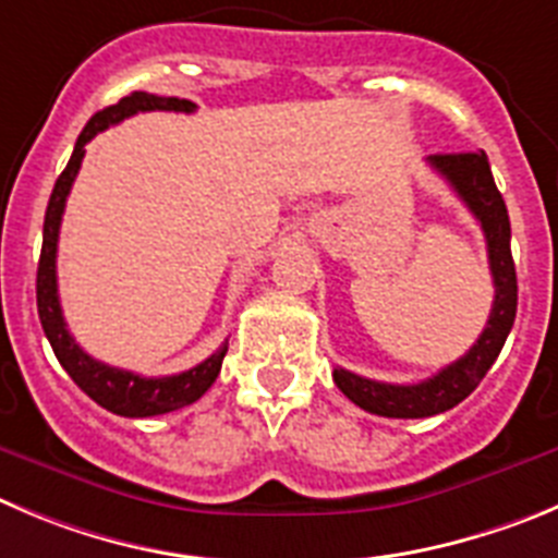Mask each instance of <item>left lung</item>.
<instances>
[{
    "mask_svg": "<svg viewBox=\"0 0 558 558\" xmlns=\"http://www.w3.org/2000/svg\"><path fill=\"white\" fill-rule=\"evenodd\" d=\"M426 161H429L432 170H437L449 181L457 197L471 208V215L482 226L496 300H493L487 327L471 350L424 383L390 385L366 379L361 374L347 372V368L332 372V379H336L343 397L355 402L357 408L374 415H385V418H426V415L446 413V410L457 408L462 399L471 397L484 374L490 372V366L496 363L498 352H501L504 341L514 325V311H518V275H514L512 247H509L512 228H509L507 203H504L501 192L493 181L487 154L484 150H460V154H435Z\"/></svg>",
    "mask_w": 558,
    "mask_h": 558,
    "instance_id": "1",
    "label": "left lung"
}]
</instances>
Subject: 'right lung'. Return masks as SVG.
Listing matches in <instances>:
<instances>
[{"instance_id":"add662e5","label":"right lung","mask_w":558,"mask_h":558,"mask_svg":"<svg viewBox=\"0 0 558 558\" xmlns=\"http://www.w3.org/2000/svg\"><path fill=\"white\" fill-rule=\"evenodd\" d=\"M154 109H165V112H195V104L186 98L175 96H154V93H132V96L121 98L112 107L101 109L87 121L82 129L80 140L74 145V154L68 159L65 170L57 179L54 190H51L49 206H46L44 220V247H40L38 262V316L44 325L46 338H49L51 350H54L57 361L65 368L68 377L74 379L87 397L104 410L114 415H126V418H148V415L173 413V410L186 408V404L197 402V399L211 388L222 368V357L228 352V341L222 343L215 355H208L206 361L197 366L186 368L181 374H170V377H140V374L126 372V368H114L107 363L96 361L87 355L74 336L68 332L65 319H62L60 294H57V239H60V222L62 211H65L68 192L74 184L76 173L85 159V145L96 137L104 129L121 123L123 118H132L137 112H154Z\"/></svg>"}]
</instances>
